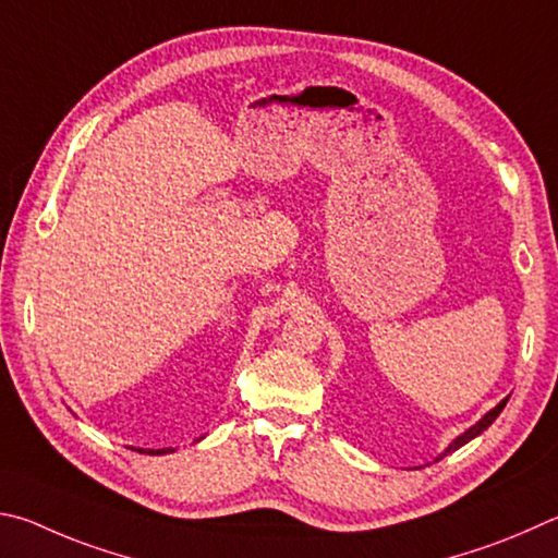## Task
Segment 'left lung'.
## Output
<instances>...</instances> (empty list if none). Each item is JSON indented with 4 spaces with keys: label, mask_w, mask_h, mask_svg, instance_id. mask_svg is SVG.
Returning <instances> with one entry per match:
<instances>
[{
    "label": "left lung",
    "mask_w": 558,
    "mask_h": 558,
    "mask_svg": "<svg viewBox=\"0 0 558 558\" xmlns=\"http://www.w3.org/2000/svg\"><path fill=\"white\" fill-rule=\"evenodd\" d=\"M507 399H510V397H505L500 404H497V407H493V409H490V412H487V414H485V416L481 418V422H475V424H473L471 428H465V432H463L461 436H456V438H453V441H451V444H448V448H446V451H444L441 456H438V458H436V461H441V458H444V456H448V453H453V451H458V448H461V446H465L468 441H473V438H475V436H481V434L485 432V428H487V426H490V424L495 422V418H497V416H500V412H502V409H505V404H507Z\"/></svg>",
    "instance_id": "left-lung-1"
}]
</instances>
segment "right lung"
Returning a JSON list of instances; mask_svg holds the SVG:
<instances>
[{
	"label": "right lung",
	"instance_id": "add662e5",
	"mask_svg": "<svg viewBox=\"0 0 558 558\" xmlns=\"http://www.w3.org/2000/svg\"><path fill=\"white\" fill-rule=\"evenodd\" d=\"M203 438V436H201ZM201 438H198V441H201ZM140 453H149V456H163V453H173V448H156V451H154V448H146V451H144V448H140Z\"/></svg>",
	"mask_w": 558,
	"mask_h": 558
}]
</instances>
